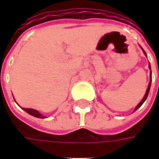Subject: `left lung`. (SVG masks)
<instances>
[{"instance_id": "obj_1", "label": "left lung", "mask_w": 159, "mask_h": 159, "mask_svg": "<svg viewBox=\"0 0 159 159\" xmlns=\"http://www.w3.org/2000/svg\"><path fill=\"white\" fill-rule=\"evenodd\" d=\"M140 48H141V47H140ZM141 49L143 50V52H144V53H145V55L147 56V53H146V52L144 51V49L142 48H141ZM149 69L151 70L150 64H149ZM151 83H152V70H151V79H150V82H149V84H148V87H147V91H146V93H145V95H144V97H143V99H142V100H141V101H140V103L138 104V105H137V106H136V107H135V109H134V111H136L137 109H138V108H140V107H141V105H142V104H143L144 102H145V100H147V96H148V93H149V91H150Z\"/></svg>"}]
</instances>
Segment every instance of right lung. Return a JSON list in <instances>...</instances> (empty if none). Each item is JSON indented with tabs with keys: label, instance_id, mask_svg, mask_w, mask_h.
Wrapping results in <instances>:
<instances>
[{
	"label": "right lung",
	"instance_id": "obj_1",
	"mask_svg": "<svg viewBox=\"0 0 159 159\" xmlns=\"http://www.w3.org/2000/svg\"><path fill=\"white\" fill-rule=\"evenodd\" d=\"M23 110H25L27 112V113H29L30 115H31L33 117H38V118H45L46 117H44L43 115L40 113L38 111L34 110V109H30V108H22Z\"/></svg>",
	"mask_w": 159,
	"mask_h": 159
}]
</instances>
